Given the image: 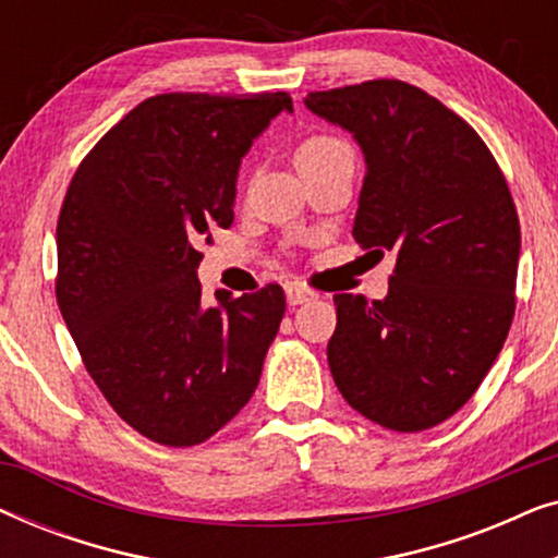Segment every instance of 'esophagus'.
Returning <instances> with one entry per match:
<instances>
[{
    "label": "esophagus",
    "mask_w": 558,
    "mask_h": 558,
    "mask_svg": "<svg viewBox=\"0 0 558 558\" xmlns=\"http://www.w3.org/2000/svg\"><path fill=\"white\" fill-rule=\"evenodd\" d=\"M287 302L292 304V307H296V304H304V302H312L315 300V292H310V289H304L302 284H287Z\"/></svg>",
    "instance_id": "obj_1"
}]
</instances>
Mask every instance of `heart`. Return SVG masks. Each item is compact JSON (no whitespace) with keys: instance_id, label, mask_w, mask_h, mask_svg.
Returning <instances> with one entry per match:
<instances>
[{"instance_id":"b5f03b06","label":"heart","mask_w":558,"mask_h":558,"mask_svg":"<svg viewBox=\"0 0 558 558\" xmlns=\"http://www.w3.org/2000/svg\"><path fill=\"white\" fill-rule=\"evenodd\" d=\"M342 147H348V144L340 142V140H335V136H327V134L307 136V140H304L300 147H296L294 162H296V167L307 165V162H315V159L330 155V151L342 149Z\"/></svg>"}]
</instances>
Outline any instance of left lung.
Returning <instances> with one entry per match:
<instances>
[{"mask_svg":"<svg viewBox=\"0 0 558 558\" xmlns=\"http://www.w3.org/2000/svg\"><path fill=\"white\" fill-rule=\"evenodd\" d=\"M304 106L363 151L355 241L396 254L384 300L335 294V386L386 429H429L470 401L513 323L521 226L508 182L475 129L403 81L317 90Z\"/></svg>","mask_w":558,"mask_h":558,"instance_id":"1","label":"left lung"}]
</instances>
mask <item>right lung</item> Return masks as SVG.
Returning <instances> with one entry per match:
<instances>
[{"label": "right lung", "instance_id": "obj_1", "mask_svg": "<svg viewBox=\"0 0 558 558\" xmlns=\"http://www.w3.org/2000/svg\"><path fill=\"white\" fill-rule=\"evenodd\" d=\"M287 94H162L83 159L58 220V307L86 371L129 426L193 447L254 396L284 292L203 304L197 243L233 223L241 159Z\"/></svg>", "mask_w": 558, "mask_h": 558}]
</instances>
